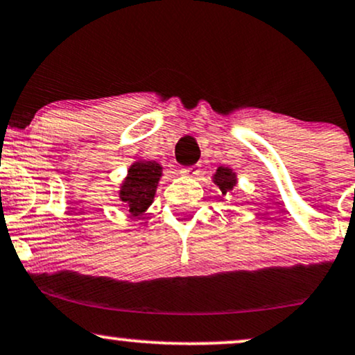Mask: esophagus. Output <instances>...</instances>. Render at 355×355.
Returning a JSON list of instances; mask_svg holds the SVG:
<instances>
[{
	"label": "esophagus",
	"instance_id": "1",
	"mask_svg": "<svg viewBox=\"0 0 355 355\" xmlns=\"http://www.w3.org/2000/svg\"><path fill=\"white\" fill-rule=\"evenodd\" d=\"M183 177H189V178H193V177H196V175L200 173V168L196 165H193V166H189V168H183L182 172H180Z\"/></svg>",
	"mask_w": 355,
	"mask_h": 355
}]
</instances>
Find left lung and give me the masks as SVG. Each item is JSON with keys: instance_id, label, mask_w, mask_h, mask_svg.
Wrapping results in <instances>:
<instances>
[{"instance_id": "8db88e82", "label": "left lung", "mask_w": 355, "mask_h": 355, "mask_svg": "<svg viewBox=\"0 0 355 355\" xmlns=\"http://www.w3.org/2000/svg\"><path fill=\"white\" fill-rule=\"evenodd\" d=\"M211 182L215 183L216 189H218V193L221 195L220 200L221 202H225L223 196L226 198H230V195H236L234 193V189H236L238 185V175L232 166H225V165H220L218 168H216V172L211 175Z\"/></svg>"}]
</instances>
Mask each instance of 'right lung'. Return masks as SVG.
I'll return each mask as SVG.
<instances>
[{
	"label": "right lung",
	"instance_id": "add662e5",
	"mask_svg": "<svg viewBox=\"0 0 355 355\" xmlns=\"http://www.w3.org/2000/svg\"><path fill=\"white\" fill-rule=\"evenodd\" d=\"M164 177V165L155 160L139 157L132 162L127 175L119 183L117 196L121 207L125 208L132 216H140L150 208L155 198L157 187Z\"/></svg>",
	"mask_w": 355,
	"mask_h": 355
}]
</instances>
